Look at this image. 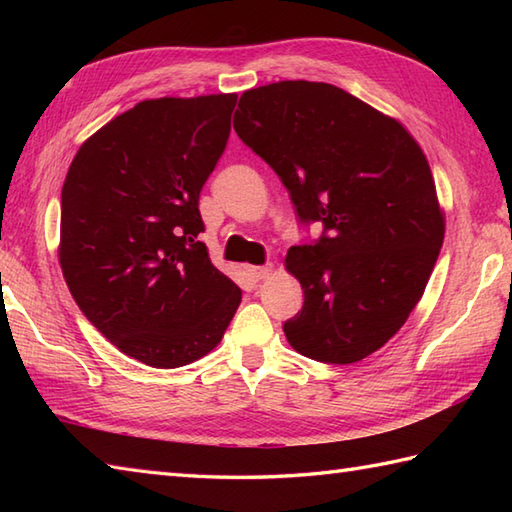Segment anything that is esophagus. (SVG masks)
Returning a JSON list of instances; mask_svg holds the SVG:
<instances>
[{
  "label": "esophagus",
  "mask_w": 512,
  "mask_h": 512,
  "mask_svg": "<svg viewBox=\"0 0 512 512\" xmlns=\"http://www.w3.org/2000/svg\"><path fill=\"white\" fill-rule=\"evenodd\" d=\"M270 273V266H248V275L255 281H262Z\"/></svg>",
  "instance_id": "1"
}]
</instances>
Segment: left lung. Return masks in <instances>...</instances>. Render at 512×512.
Returning a JSON list of instances; mask_svg holds the SVG:
<instances>
[{"instance_id":"left-lung-1","label":"left lung","mask_w":512,"mask_h":512,"mask_svg":"<svg viewBox=\"0 0 512 512\" xmlns=\"http://www.w3.org/2000/svg\"><path fill=\"white\" fill-rule=\"evenodd\" d=\"M233 127L321 237L288 250L303 308L288 343L330 365L383 347L420 301L444 217L422 149L394 118L330 83L279 81L242 94Z\"/></svg>"}]
</instances>
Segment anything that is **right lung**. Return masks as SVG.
Wrapping results in <instances>:
<instances>
[{
    "instance_id": "right-lung-1",
    "label": "right lung",
    "mask_w": 512,
    "mask_h": 512,
    "mask_svg": "<svg viewBox=\"0 0 512 512\" xmlns=\"http://www.w3.org/2000/svg\"><path fill=\"white\" fill-rule=\"evenodd\" d=\"M235 103L237 94L138 103L85 140L63 182L65 284L107 341L149 367L209 354L242 301L200 242L198 209Z\"/></svg>"
}]
</instances>
